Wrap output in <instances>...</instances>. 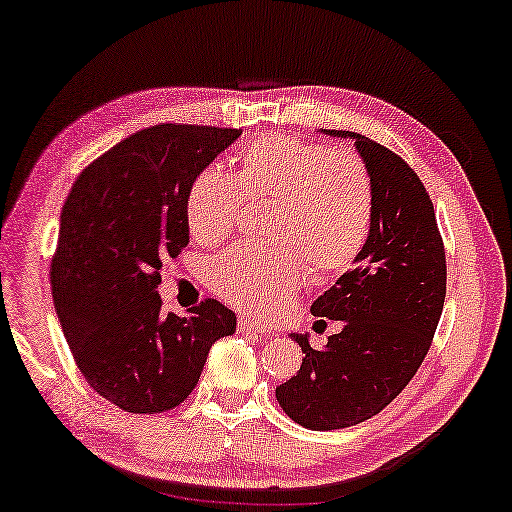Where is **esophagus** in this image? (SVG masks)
<instances>
[{
  "label": "esophagus",
  "instance_id": "esophagus-1",
  "mask_svg": "<svg viewBox=\"0 0 512 512\" xmlns=\"http://www.w3.org/2000/svg\"><path fill=\"white\" fill-rule=\"evenodd\" d=\"M238 329L242 334H256V336H270L272 332L265 325H258V322H251L249 318L240 316L238 318Z\"/></svg>",
  "mask_w": 512,
  "mask_h": 512
}]
</instances>
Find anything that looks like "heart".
Listing matches in <instances>:
<instances>
[{"instance_id": "heart-1", "label": "heart", "mask_w": 512, "mask_h": 512, "mask_svg": "<svg viewBox=\"0 0 512 512\" xmlns=\"http://www.w3.org/2000/svg\"><path fill=\"white\" fill-rule=\"evenodd\" d=\"M240 196L270 199L263 219L267 242L219 254L210 265L212 290L235 309L272 316L304 281L348 270L373 224V183L355 155L272 132L251 141L235 174L208 167L192 180L185 217L194 240L229 238Z\"/></svg>"}]
</instances>
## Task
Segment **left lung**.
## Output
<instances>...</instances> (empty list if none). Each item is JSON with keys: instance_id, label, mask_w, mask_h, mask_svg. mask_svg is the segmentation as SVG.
Here are the masks:
<instances>
[{"instance_id": "left-lung-1", "label": "left lung", "mask_w": 512, "mask_h": 512, "mask_svg": "<svg viewBox=\"0 0 512 512\" xmlns=\"http://www.w3.org/2000/svg\"><path fill=\"white\" fill-rule=\"evenodd\" d=\"M373 183V224L352 270L311 304L341 332L313 350L309 334H290L302 366L277 387L290 419L309 430L357 426L382 412L428 355L446 297V258L435 210L419 176L389 148L348 130Z\"/></svg>"}]
</instances>
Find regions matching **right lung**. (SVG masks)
Here are the masks:
<instances>
[{
    "mask_svg": "<svg viewBox=\"0 0 512 512\" xmlns=\"http://www.w3.org/2000/svg\"><path fill=\"white\" fill-rule=\"evenodd\" d=\"M242 135L208 125H155L98 157L61 210L52 300L84 380L132 414L183 403L212 343L235 332L217 300L187 316L162 313L164 258L190 242L192 180Z\"/></svg>",
    "mask_w": 512,
    "mask_h": 512,
    "instance_id": "1",
    "label": "right lung"
}]
</instances>
